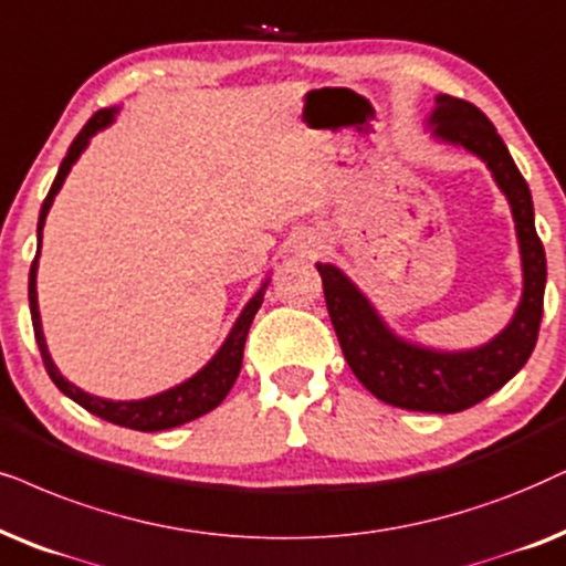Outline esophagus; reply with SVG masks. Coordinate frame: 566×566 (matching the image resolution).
<instances>
[{
  "instance_id": "obj_1",
  "label": "esophagus",
  "mask_w": 566,
  "mask_h": 566,
  "mask_svg": "<svg viewBox=\"0 0 566 566\" xmlns=\"http://www.w3.org/2000/svg\"><path fill=\"white\" fill-rule=\"evenodd\" d=\"M293 249L301 256H317L322 249H325V237H322L319 231H301L296 233V239H293Z\"/></svg>"
}]
</instances>
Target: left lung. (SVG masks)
<instances>
[{"instance_id": "1", "label": "left lung", "mask_w": 566, "mask_h": 566, "mask_svg": "<svg viewBox=\"0 0 566 566\" xmlns=\"http://www.w3.org/2000/svg\"><path fill=\"white\" fill-rule=\"evenodd\" d=\"M423 127L431 139L486 164L507 197L523 270V293L507 325L475 348L444 350L395 333L371 298L333 262H317L343 356L374 398L421 413H458L504 387L531 358L543 317L546 252L535 233L533 197L496 127L473 104L439 93Z\"/></svg>"}]
</instances>
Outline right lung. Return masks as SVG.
Instances as JSON below:
<instances>
[{"label": "right lung", "instance_id": "obj_1", "mask_svg": "<svg viewBox=\"0 0 566 566\" xmlns=\"http://www.w3.org/2000/svg\"><path fill=\"white\" fill-rule=\"evenodd\" d=\"M116 114H119V106L112 108H101L98 114H93L91 119L80 135L72 139L67 158L62 160L59 166L54 185H51L46 200L41 205V216H39V252H35V260L31 265V275H28V301H31V319H33V333H35V343H39L43 364H46V371L54 385L62 390L67 398H72L77 406H83L85 410H91L93 416L104 418V421H112L116 427H127V429H137V431H164V429H174L181 427V423L195 421L205 413H210L212 408H218L223 402L226 395L231 392L233 381H237L239 371H241V358H244V343H247V333L249 325H252L256 310L262 306V298H265V291L270 285V275L260 283V289L252 293V298L247 301L244 310L239 312L237 322H233L226 340L220 343V348L212 354L208 364L202 366L200 371H195L192 377L179 381V385L168 387L164 392L150 395V398H139V400H108V398H98V395H91L85 390H80L77 385H72L70 379H64V374L59 371V366L54 364V358L49 354L46 346V335H43V325H41V312H39V289H35V277H39V256H41V239H43V226H46V216L54 205V197L62 189L64 179L72 171V166L77 164V158L83 156L91 139L112 127L116 122Z\"/></svg>", "mask_w": 566, "mask_h": 566}]
</instances>
